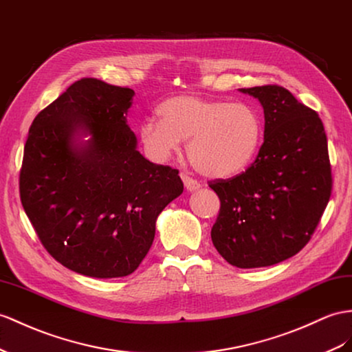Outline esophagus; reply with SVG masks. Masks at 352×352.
<instances>
[{
  "mask_svg": "<svg viewBox=\"0 0 352 352\" xmlns=\"http://www.w3.org/2000/svg\"><path fill=\"white\" fill-rule=\"evenodd\" d=\"M182 179H183V183H184V187L187 188L188 192H195V190H197V188L201 187V184L197 183L196 179H193L192 177H188L186 174H182Z\"/></svg>",
  "mask_w": 352,
  "mask_h": 352,
  "instance_id": "34e87169",
  "label": "esophagus"
}]
</instances>
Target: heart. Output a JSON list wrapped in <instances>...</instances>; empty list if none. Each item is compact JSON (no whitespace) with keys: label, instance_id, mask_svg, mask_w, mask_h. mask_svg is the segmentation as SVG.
Here are the masks:
<instances>
[{"label":"heart","instance_id":"1","mask_svg":"<svg viewBox=\"0 0 352 352\" xmlns=\"http://www.w3.org/2000/svg\"><path fill=\"white\" fill-rule=\"evenodd\" d=\"M159 120L140 126L146 155L165 162L188 140L187 155L197 173L229 178L247 169L263 142V120L253 105L223 99L177 95L157 107Z\"/></svg>","mask_w":352,"mask_h":352}]
</instances>
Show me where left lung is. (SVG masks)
<instances>
[{
    "label": "left lung",
    "instance_id": "8db88e82",
    "mask_svg": "<svg viewBox=\"0 0 352 352\" xmlns=\"http://www.w3.org/2000/svg\"><path fill=\"white\" fill-rule=\"evenodd\" d=\"M263 107L265 141L236 177L211 182L220 212L211 239L241 269L272 266L308 244L331 195V168L322 122L287 89H239Z\"/></svg>",
    "mask_w": 352,
    "mask_h": 352
}]
</instances>
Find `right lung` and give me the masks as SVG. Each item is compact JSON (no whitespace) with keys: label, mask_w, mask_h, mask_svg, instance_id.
Listing matches in <instances>:
<instances>
[{"label":"right lung","mask_w":352,"mask_h":352,"mask_svg":"<svg viewBox=\"0 0 352 352\" xmlns=\"http://www.w3.org/2000/svg\"><path fill=\"white\" fill-rule=\"evenodd\" d=\"M133 95L78 80L37 114L25 144L23 210L50 256L86 276L132 274L153 244L159 214L184 188L177 169L137 150L126 123Z\"/></svg>","instance_id":"1"}]
</instances>
